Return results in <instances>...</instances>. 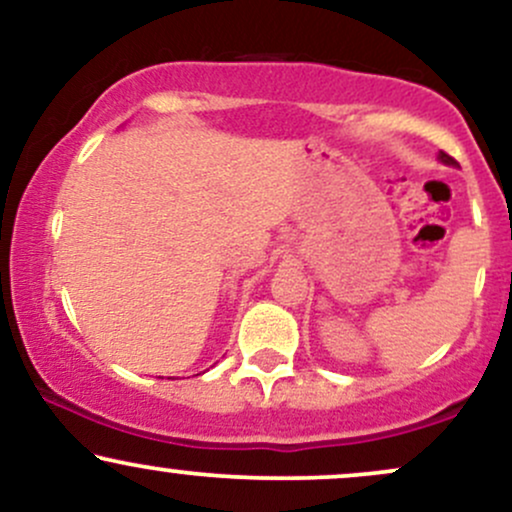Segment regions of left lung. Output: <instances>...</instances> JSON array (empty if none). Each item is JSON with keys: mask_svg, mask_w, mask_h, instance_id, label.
Returning <instances> with one entry per match:
<instances>
[{"mask_svg": "<svg viewBox=\"0 0 512 512\" xmlns=\"http://www.w3.org/2000/svg\"><path fill=\"white\" fill-rule=\"evenodd\" d=\"M440 161H443V163H448V166H457V161H455V158H452V156H448V154H445V151H440Z\"/></svg>", "mask_w": 512, "mask_h": 512, "instance_id": "left-lung-1", "label": "left lung"}]
</instances>
